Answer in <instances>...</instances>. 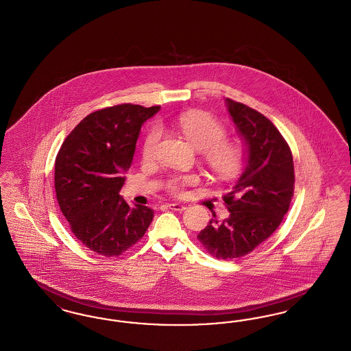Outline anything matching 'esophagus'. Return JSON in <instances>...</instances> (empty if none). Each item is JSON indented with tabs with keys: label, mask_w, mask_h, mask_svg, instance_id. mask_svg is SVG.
<instances>
[{
	"label": "esophagus",
	"mask_w": 351,
	"mask_h": 351,
	"mask_svg": "<svg viewBox=\"0 0 351 351\" xmlns=\"http://www.w3.org/2000/svg\"><path fill=\"white\" fill-rule=\"evenodd\" d=\"M169 206V209H172V210L175 211H184L185 209H186V206L185 205H182V204H169L167 205Z\"/></svg>",
	"instance_id": "esophagus-1"
}]
</instances>
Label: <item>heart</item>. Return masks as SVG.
<instances>
[{
  "label": "heart",
  "instance_id": "1",
  "mask_svg": "<svg viewBox=\"0 0 351 351\" xmlns=\"http://www.w3.org/2000/svg\"><path fill=\"white\" fill-rule=\"evenodd\" d=\"M176 129L186 141L201 150V158L211 173L219 179H230L238 173L243 165V150L238 143L226 141V129L209 113H182L175 123ZM160 132L153 128L143 140L142 156L150 160L155 156ZM197 182L196 176H178L171 179L169 189L173 195H180L182 188Z\"/></svg>",
  "mask_w": 351,
  "mask_h": 351
}]
</instances>
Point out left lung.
Wrapping results in <instances>:
<instances>
[{
    "label": "left lung",
    "instance_id": "1",
    "mask_svg": "<svg viewBox=\"0 0 351 351\" xmlns=\"http://www.w3.org/2000/svg\"><path fill=\"white\" fill-rule=\"evenodd\" d=\"M228 114L244 143L245 167L223 196L228 218L215 215L197 235L208 252L227 260L245 256L280 225L294 195V162L273 123L252 108L226 99Z\"/></svg>",
    "mask_w": 351,
    "mask_h": 351
}]
</instances>
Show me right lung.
<instances>
[{"mask_svg": "<svg viewBox=\"0 0 351 351\" xmlns=\"http://www.w3.org/2000/svg\"><path fill=\"white\" fill-rule=\"evenodd\" d=\"M160 110L120 104L90 113L61 145L55 163L57 201L71 232L106 257L125 252L152 223L154 211L130 208L120 196L141 126Z\"/></svg>", "mask_w": 351, "mask_h": 351, "instance_id": "obj_1", "label": "right lung"}]
</instances>
